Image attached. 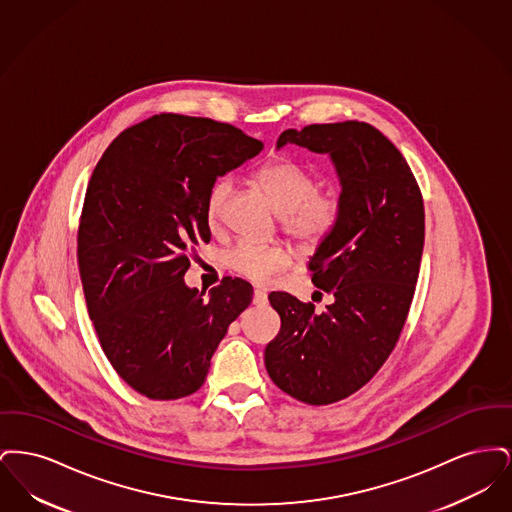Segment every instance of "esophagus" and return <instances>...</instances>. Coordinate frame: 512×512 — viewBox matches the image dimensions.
Segmentation results:
<instances>
[{"mask_svg": "<svg viewBox=\"0 0 512 512\" xmlns=\"http://www.w3.org/2000/svg\"><path fill=\"white\" fill-rule=\"evenodd\" d=\"M253 303H255V305H259V307L267 305V292H265V290H261V288H257V290L253 292Z\"/></svg>", "mask_w": 512, "mask_h": 512, "instance_id": "esophagus-1", "label": "esophagus"}]
</instances>
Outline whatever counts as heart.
<instances>
[{
  "label": "heart",
  "instance_id": "1",
  "mask_svg": "<svg viewBox=\"0 0 512 512\" xmlns=\"http://www.w3.org/2000/svg\"><path fill=\"white\" fill-rule=\"evenodd\" d=\"M257 184L272 199L282 215L284 230L301 244H322L340 224L343 199L336 190H322L317 172L307 169L290 157L268 161L255 172ZM232 194V182L219 178L211 184L205 197V219L219 228L224 205ZM228 267L249 280L265 282L290 263V253L282 245H259L238 242L228 251Z\"/></svg>",
  "mask_w": 512,
  "mask_h": 512
}]
</instances>
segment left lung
<instances>
[{
    "mask_svg": "<svg viewBox=\"0 0 512 512\" xmlns=\"http://www.w3.org/2000/svg\"><path fill=\"white\" fill-rule=\"evenodd\" d=\"M328 153L340 176L338 228L309 261L324 311L290 293L268 301L282 326L265 349L270 380L307 405L361 390L388 361L411 309L424 247V201L401 151L359 121L284 130L276 146Z\"/></svg>",
    "mask_w": 512,
    "mask_h": 512,
    "instance_id": "obj_1",
    "label": "left lung"
}]
</instances>
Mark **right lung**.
I'll return each mask as SVG.
<instances>
[{
	"mask_svg": "<svg viewBox=\"0 0 512 512\" xmlns=\"http://www.w3.org/2000/svg\"><path fill=\"white\" fill-rule=\"evenodd\" d=\"M261 149L232 124L161 113L121 132L92 172L76 249L88 313L109 363L149 399L199 390L251 303L242 278H222L203 299L184 274L195 245L211 240V184Z\"/></svg>",
	"mask_w": 512,
	"mask_h": 512,
	"instance_id": "obj_1",
	"label": "right lung"
}]
</instances>
